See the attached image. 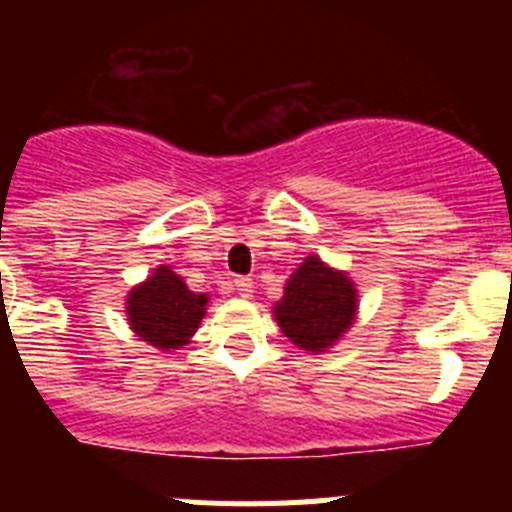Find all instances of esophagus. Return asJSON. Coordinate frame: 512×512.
<instances>
[{
  "label": "esophagus",
  "instance_id": "1",
  "mask_svg": "<svg viewBox=\"0 0 512 512\" xmlns=\"http://www.w3.org/2000/svg\"><path fill=\"white\" fill-rule=\"evenodd\" d=\"M233 284H235V289H238V295L246 297V300H251V297H253V282H251V279L238 277Z\"/></svg>",
  "mask_w": 512,
  "mask_h": 512
}]
</instances>
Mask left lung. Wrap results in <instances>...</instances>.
Wrapping results in <instances>:
<instances>
[{
	"label": "left lung",
	"mask_w": 512,
	"mask_h": 512,
	"mask_svg": "<svg viewBox=\"0 0 512 512\" xmlns=\"http://www.w3.org/2000/svg\"><path fill=\"white\" fill-rule=\"evenodd\" d=\"M356 307V287L346 271L307 256L287 279L284 297L274 305V318L295 346L323 354L351 328Z\"/></svg>",
	"instance_id": "1"
}]
</instances>
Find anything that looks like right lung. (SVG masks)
I'll return each instance as SVG.
<instances>
[{
  "label": "right lung",
  "instance_id": "add662e5",
  "mask_svg": "<svg viewBox=\"0 0 512 512\" xmlns=\"http://www.w3.org/2000/svg\"><path fill=\"white\" fill-rule=\"evenodd\" d=\"M207 310V295H197L171 266L153 269L146 282L130 289L125 300L128 323L140 341L156 348L187 346L200 328Z\"/></svg>",
  "mask_w": 512,
  "mask_h": 512
}]
</instances>
